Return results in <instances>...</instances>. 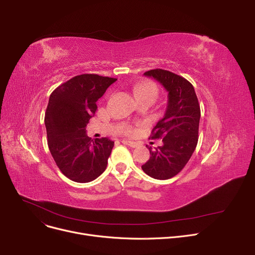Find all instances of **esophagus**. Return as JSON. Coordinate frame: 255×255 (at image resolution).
Segmentation results:
<instances>
[{"label": "esophagus", "mask_w": 255, "mask_h": 255, "mask_svg": "<svg viewBox=\"0 0 255 255\" xmlns=\"http://www.w3.org/2000/svg\"><path fill=\"white\" fill-rule=\"evenodd\" d=\"M122 142L124 144H127L129 146H131V148H136V146L138 145V143L136 141H132V140H127V139H123Z\"/></svg>", "instance_id": "1"}]
</instances>
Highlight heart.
<instances>
[{
  "mask_svg": "<svg viewBox=\"0 0 255 255\" xmlns=\"http://www.w3.org/2000/svg\"><path fill=\"white\" fill-rule=\"evenodd\" d=\"M135 93L138 99L142 97H151L156 100V98L158 97V88L155 84L151 82H143L135 86ZM125 132L126 134H131L133 132V128L131 126H128Z\"/></svg>",
  "mask_w": 255,
  "mask_h": 255,
  "instance_id": "heart-1",
  "label": "heart"
}]
</instances>
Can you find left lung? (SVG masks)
I'll return each mask as SVG.
<instances>
[{
  "label": "left lung",
  "instance_id": "left-lung-1",
  "mask_svg": "<svg viewBox=\"0 0 255 255\" xmlns=\"http://www.w3.org/2000/svg\"><path fill=\"white\" fill-rule=\"evenodd\" d=\"M154 77L168 92L164 117L151 132L150 138H162V146L150 150V159L143 165L146 175L157 180L177 176L191 158L198 141L200 107L194 88L188 80L163 69L144 72Z\"/></svg>",
  "mask_w": 255,
  "mask_h": 255
}]
</instances>
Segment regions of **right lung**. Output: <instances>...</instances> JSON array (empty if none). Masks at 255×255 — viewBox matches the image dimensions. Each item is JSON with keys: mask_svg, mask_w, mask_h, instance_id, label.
Wrapping results in <instances>:
<instances>
[{"mask_svg": "<svg viewBox=\"0 0 255 255\" xmlns=\"http://www.w3.org/2000/svg\"><path fill=\"white\" fill-rule=\"evenodd\" d=\"M117 78L80 74L67 80L50 94L45 113L47 144L56 164L71 181L88 183L105 170L115 141L93 140L87 124L97 111V100Z\"/></svg>", "mask_w": 255, "mask_h": 255, "instance_id": "obj_1", "label": "right lung"}]
</instances>
